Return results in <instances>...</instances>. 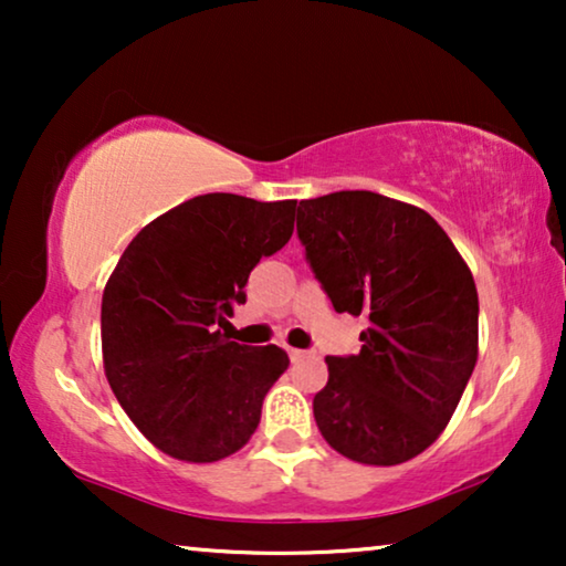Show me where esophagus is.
<instances>
[{
  "mask_svg": "<svg viewBox=\"0 0 566 566\" xmlns=\"http://www.w3.org/2000/svg\"><path fill=\"white\" fill-rule=\"evenodd\" d=\"M289 358H291L293 363H298V360L308 358V353H306V350H296V347H291V350H289Z\"/></svg>",
  "mask_w": 566,
  "mask_h": 566,
  "instance_id": "obj_1",
  "label": "esophagus"
}]
</instances>
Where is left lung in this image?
Here are the masks:
<instances>
[{
	"label": "left lung",
	"mask_w": 566,
	"mask_h": 566,
	"mask_svg": "<svg viewBox=\"0 0 566 566\" xmlns=\"http://www.w3.org/2000/svg\"><path fill=\"white\" fill-rule=\"evenodd\" d=\"M296 234L335 312L366 316L358 355H329L314 420L337 453L394 467L422 453L476 366L479 296L422 208L370 190L301 200Z\"/></svg>",
	"instance_id": "1"
}]
</instances>
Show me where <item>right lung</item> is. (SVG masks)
<instances>
[{"label":"right lung","instance_id":"1","mask_svg":"<svg viewBox=\"0 0 566 566\" xmlns=\"http://www.w3.org/2000/svg\"><path fill=\"white\" fill-rule=\"evenodd\" d=\"M296 200L208 192L154 219L120 254L103 293L107 384L138 430L180 461L211 463L258 430L285 368L281 347L221 337L247 277L293 234Z\"/></svg>","mask_w":566,"mask_h":566}]
</instances>
